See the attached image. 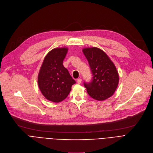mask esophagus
Returning <instances> with one entry per match:
<instances>
[{
    "label": "esophagus",
    "mask_w": 153,
    "mask_h": 153,
    "mask_svg": "<svg viewBox=\"0 0 153 153\" xmlns=\"http://www.w3.org/2000/svg\"><path fill=\"white\" fill-rule=\"evenodd\" d=\"M77 82L78 84H81V82H82V79H81V78L77 79Z\"/></svg>",
    "instance_id": "1"
}]
</instances>
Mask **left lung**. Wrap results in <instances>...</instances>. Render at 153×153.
Segmentation results:
<instances>
[{
  "label": "left lung",
  "mask_w": 153,
  "mask_h": 153,
  "mask_svg": "<svg viewBox=\"0 0 153 153\" xmlns=\"http://www.w3.org/2000/svg\"><path fill=\"white\" fill-rule=\"evenodd\" d=\"M83 53L92 74L90 82H84L87 93L97 100H103L114 94L119 77L114 63L105 52L97 48H85Z\"/></svg>",
  "instance_id": "obj_1"
}]
</instances>
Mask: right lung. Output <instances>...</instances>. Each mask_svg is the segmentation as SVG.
I'll use <instances>...</instances> for the list:
<instances>
[{
	"mask_svg": "<svg viewBox=\"0 0 153 153\" xmlns=\"http://www.w3.org/2000/svg\"><path fill=\"white\" fill-rule=\"evenodd\" d=\"M67 52L66 48L51 50L46 56L38 74L40 91L46 99L54 102L65 99L76 83L62 64Z\"/></svg>",
	"mask_w": 153,
	"mask_h": 153,
	"instance_id": "add662e5",
	"label": "right lung"
}]
</instances>
